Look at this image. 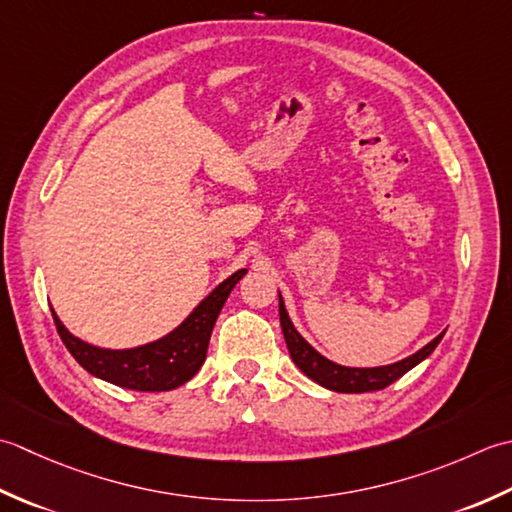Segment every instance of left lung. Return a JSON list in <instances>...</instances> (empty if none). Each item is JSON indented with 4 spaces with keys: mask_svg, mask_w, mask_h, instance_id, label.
Instances as JSON below:
<instances>
[{
    "mask_svg": "<svg viewBox=\"0 0 512 512\" xmlns=\"http://www.w3.org/2000/svg\"><path fill=\"white\" fill-rule=\"evenodd\" d=\"M278 314H280V327H283L285 333V342L289 349L291 360L296 362V367L311 378L314 382H318L320 387H325L329 391H338V393H367V391H380L387 389L389 384H393L406 371H411L413 367H417L422 360H426L433 353V349L440 344V340L444 338V331L437 336L435 340H431L426 347H422L420 351H415L413 356L404 358L400 362L387 364V367H373V369H356V367H342V364H336L327 360L325 356L311 347V344L300 336L296 331L294 322L289 320V314L285 309L283 296L278 294Z\"/></svg>",
    "mask_w": 512,
    "mask_h": 512,
    "instance_id": "left-lung-1",
    "label": "left lung"
}]
</instances>
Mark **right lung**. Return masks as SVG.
<instances>
[{
	"instance_id": "add662e5",
	"label": "right lung",
	"mask_w": 512,
	"mask_h": 512,
	"mask_svg": "<svg viewBox=\"0 0 512 512\" xmlns=\"http://www.w3.org/2000/svg\"><path fill=\"white\" fill-rule=\"evenodd\" d=\"M245 274L247 269H238L236 274L223 280L168 336L134 349L95 347L72 336L55 311H52V318L66 349L88 373L132 391H172L192 380L196 371L203 367L214 322L221 314L229 291Z\"/></svg>"
}]
</instances>
